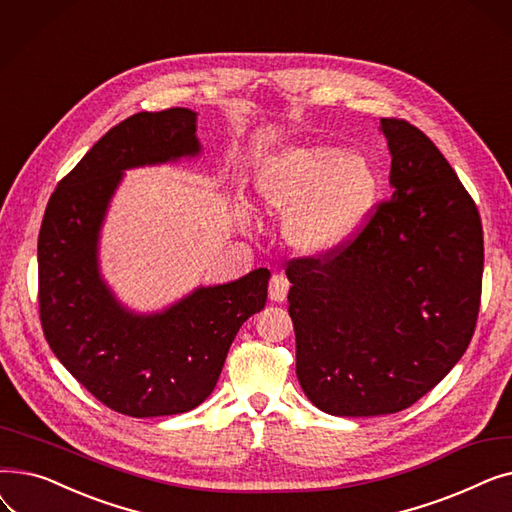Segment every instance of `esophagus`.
Listing matches in <instances>:
<instances>
[{
	"label": "esophagus",
	"instance_id": "esophagus-1",
	"mask_svg": "<svg viewBox=\"0 0 512 512\" xmlns=\"http://www.w3.org/2000/svg\"><path fill=\"white\" fill-rule=\"evenodd\" d=\"M288 288H290V284H288V280H286L284 276H278V274L272 276V280H270V299H272L274 303L286 301Z\"/></svg>",
	"mask_w": 512,
	"mask_h": 512
}]
</instances>
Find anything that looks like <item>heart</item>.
Listing matches in <instances>:
<instances>
[{
    "label": "heart",
    "instance_id": "obj_1",
    "mask_svg": "<svg viewBox=\"0 0 512 512\" xmlns=\"http://www.w3.org/2000/svg\"><path fill=\"white\" fill-rule=\"evenodd\" d=\"M378 186V174L365 157L324 145L280 151L255 180L263 205L286 213L282 234L288 245L309 257L332 253L359 230Z\"/></svg>",
    "mask_w": 512,
    "mask_h": 512
}]
</instances>
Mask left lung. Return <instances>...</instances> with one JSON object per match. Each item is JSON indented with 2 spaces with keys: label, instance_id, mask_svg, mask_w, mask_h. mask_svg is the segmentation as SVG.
I'll return each mask as SVG.
<instances>
[{
  "label": "left lung",
  "instance_id": "left-lung-1",
  "mask_svg": "<svg viewBox=\"0 0 512 512\" xmlns=\"http://www.w3.org/2000/svg\"><path fill=\"white\" fill-rule=\"evenodd\" d=\"M392 197L328 259L288 265L297 378L317 409L378 417L440 384L471 342L483 232L440 149L405 120L382 118Z\"/></svg>",
  "mask_w": 512,
  "mask_h": 512
}]
</instances>
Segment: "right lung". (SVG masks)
<instances>
[{"mask_svg":"<svg viewBox=\"0 0 512 512\" xmlns=\"http://www.w3.org/2000/svg\"><path fill=\"white\" fill-rule=\"evenodd\" d=\"M197 112L126 118L53 191L39 232V311L49 348L99 402L128 417L186 413L213 392L230 344L267 301L265 267L197 286L153 313L126 307L105 282L99 240L124 172L199 157Z\"/></svg>","mask_w":512,"mask_h":512,"instance_id":"right-lung-1","label":"right lung"}]
</instances>
